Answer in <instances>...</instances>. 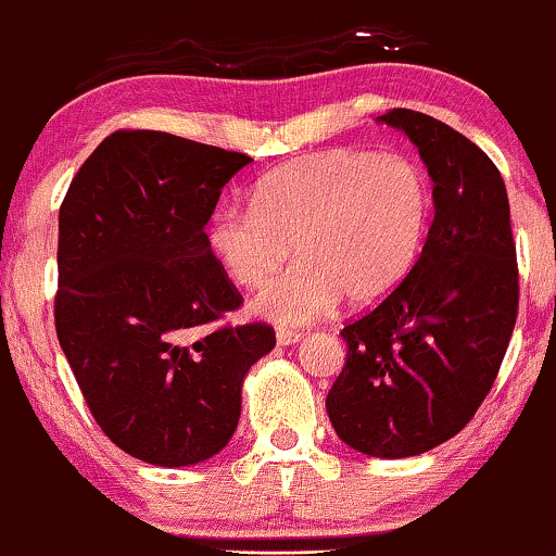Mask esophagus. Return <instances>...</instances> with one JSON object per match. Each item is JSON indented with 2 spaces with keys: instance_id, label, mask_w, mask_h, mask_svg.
<instances>
[{
  "instance_id": "1",
  "label": "esophagus",
  "mask_w": 556,
  "mask_h": 556,
  "mask_svg": "<svg viewBox=\"0 0 556 556\" xmlns=\"http://www.w3.org/2000/svg\"><path fill=\"white\" fill-rule=\"evenodd\" d=\"M301 338H304V334L293 332V330H278V334H276L278 345H296V342H301Z\"/></svg>"
}]
</instances>
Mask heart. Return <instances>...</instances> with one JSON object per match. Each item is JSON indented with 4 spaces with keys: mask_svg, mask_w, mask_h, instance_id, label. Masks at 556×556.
I'll list each match as a JSON object with an SVG mask.
<instances>
[{
    "mask_svg": "<svg viewBox=\"0 0 556 556\" xmlns=\"http://www.w3.org/2000/svg\"><path fill=\"white\" fill-rule=\"evenodd\" d=\"M433 193L409 156L330 149L265 175L255 205H218L208 242L242 289H260L290 254L302 257L255 301L286 327L330 314L342 293L371 306L400 289L420 257Z\"/></svg>",
    "mask_w": 556,
    "mask_h": 556,
    "instance_id": "b5f03b06",
    "label": "heart"
}]
</instances>
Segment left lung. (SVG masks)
<instances>
[{
	"mask_svg": "<svg viewBox=\"0 0 556 556\" xmlns=\"http://www.w3.org/2000/svg\"><path fill=\"white\" fill-rule=\"evenodd\" d=\"M376 121L417 147L435 216L400 289L342 327L345 368L327 415L361 454L407 458L454 438L490 394L518 317V265L490 156L425 113L394 108Z\"/></svg>",
	"mask_w": 556,
	"mask_h": 556,
	"instance_id": "left-lung-1",
	"label": "left lung"
}]
</instances>
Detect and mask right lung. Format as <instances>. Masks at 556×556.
<instances>
[{
    "label": "right lung",
    "mask_w": 556,
    "mask_h": 556,
    "mask_svg": "<svg viewBox=\"0 0 556 556\" xmlns=\"http://www.w3.org/2000/svg\"><path fill=\"white\" fill-rule=\"evenodd\" d=\"M252 160L162 131H115L59 211L56 334L94 420L154 467H190L235 435L270 325H216L242 296L205 224Z\"/></svg>",
    "instance_id": "add662e5"
}]
</instances>
